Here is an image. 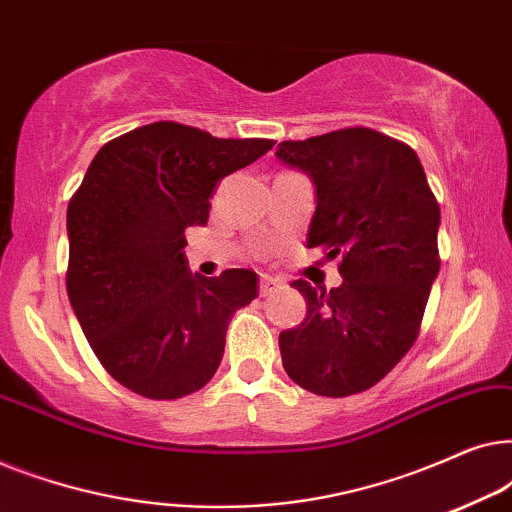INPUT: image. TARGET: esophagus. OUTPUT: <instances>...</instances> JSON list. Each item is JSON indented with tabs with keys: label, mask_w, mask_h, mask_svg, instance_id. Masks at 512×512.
Returning a JSON list of instances; mask_svg holds the SVG:
<instances>
[{
	"label": "esophagus",
	"mask_w": 512,
	"mask_h": 512,
	"mask_svg": "<svg viewBox=\"0 0 512 512\" xmlns=\"http://www.w3.org/2000/svg\"><path fill=\"white\" fill-rule=\"evenodd\" d=\"M279 289V282L272 277H261V296H270L272 291Z\"/></svg>",
	"instance_id": "esophagus-1"
}]
</instances>
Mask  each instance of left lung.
Here are the masks:
<instances>
[{
  "label": "left lung",
  "mask_w": 512,
  "mask_h": 512,
  "mask_svg": "<svg viewBox=\"0 0 512 512\" xmlns=\"http://www.w3.org/2000/svg\"><path fill=\"white\" fill-rule=\"evenodd\" d=\"M275 156L314 186L307 247L342 256L338 289L291 284L307 314L279 333L284 370L312 394H359L417 340L440 268L438 202L417 153L370 128L282 142Z\"/></svg>",
  "instance_id": "obj_1"
}]
</instances>
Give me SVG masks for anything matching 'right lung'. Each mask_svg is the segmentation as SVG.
Here are the masks:
<instances>
[{"label":"right lung","instance_id":"right-lung-1","mask_svg":"<svg viewBox=\"0 0 512 512\" xmlns=\"http://www.w3.org/2000/svg\"><path fill=\"white\" fill-rule=\"evenodd\" d=\"M272 146L160 121L97 151L67 207V296L95 356L123 387L172 401L214 377L230 317L258 296V275H193L184 233L205 226L223 177Z\"/></svg>","mask_w":512,"mask_h":512}]
</instances>
